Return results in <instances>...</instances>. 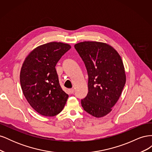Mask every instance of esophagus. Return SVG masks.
<instances>
[{"label": "esophagus", "instance_id": "esophagus-1", "mask_svg": "<svg viewBox=\"0 0 152 152\" xmlns=\"http://www.w3.org/2000/svg\"><path fill=\"white\" fill-rule=\"evenodd\" d=\"M69 93H70V94H73V93H74V89H69Z\"/></svg>", "mask_w": 152, "mask_h": 152}]
</instances>
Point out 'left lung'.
I'll return each mask as SVG.
<instances>
[{
	"instance_id": "1",
	"label": "left lung",
	"mask_w": 152,
	"mask_h": 152,
	"mask_svg": "<svg viewBox=\"0 0 152 152\" xmlns=\"http://www.w3.org/2000/svg\"><path fill=\"white\" fill-rule=\"evenodd\" d=\"M74 47L84 62L89 77V92L81 100L82 107L92 116L103 117L112 111L126 84L122 58L104 42L85 41Z\"/></svg>"
}]
</instances>
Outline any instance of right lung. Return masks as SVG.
I'll return each mask as SVG.
<instances>
[{
    "label": "right lung",
    "instance_id": "add662e5",
    "mask_svg": "<svg viewBox=\"0 0 152 152\" xmlns=\"http://www.w3.org/2000/svg\"><path fill=\"white\" fill-rule=\"evenodd\" d=\"M71 45L50 42L39 45L28 54L20 71V84L26 99L39 114L54 117L60 113L68 95L59 83L57 63Z\"/></svg>",
    "mask_w": 152,
    "mask_h": 152
}]
</instances>
